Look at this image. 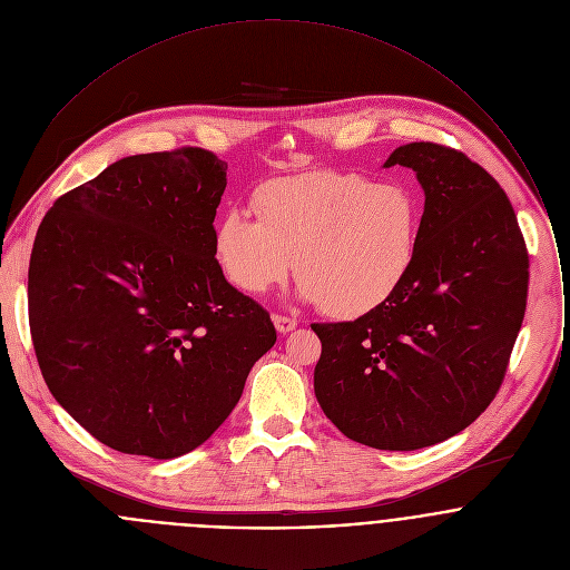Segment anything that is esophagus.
Returning a JSON list of instances; mask_svg holds the SVG:
<instances>
[{
    "mask_svg": "<svg viewBox=\"0 0 570 570\" xmlns=\"http://www.w3.org/2000/svg\"><path fill=\"white\" fill-rule=\"evenodd\" d=\"M274 325H276L278 333H289V331H294V328L298 326V321H296V318H289V316L276 314V316H274Z\"/></svg>",
    "mask_w": 570,
    "mask_h": 570,
    "instance_id": "obj_1",
    "label": "esophagus"
}]
</instances>
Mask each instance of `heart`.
<instances>
[{
  "label": "heart",
  "mask_w": 570,
  "mask_h": 570,
  "mask_svg": "<svg viewBox=\"0 0 570 570\" xmlns=\"http://www.w3.org/2000/svg\"><path fill=\"white\" fill-rule=\"evenodd\" d=\"M254 210L258 219L228 210L215 226L224 276L261 296L296 263L303 298L346 321L380 309L406 283L423 224V204L404 184L333 170L263 184Z\"/></svg>",
  "instance_id": "obj_1"
}]
</instances>
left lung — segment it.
<instances>
[{"instance_id":"left-lung-1","label":"left lung","mask_w":570,"mask_h":570,"mask_svg":"<svg viewBox=\"0 0 570 570\" xmlns=\"http://www.w3.org/2000/svg\"><path fill=\"white\" fill-rule=\"evenodd\" d=\"M416 173L423 224L406 283L353 323L312 325L323 342L318 404L377 450L441 443L485 412L504 380L529 292V252L500 184L463 151L410 142L384 166Z\"/></svg>"}]
</instances>
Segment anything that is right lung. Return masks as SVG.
<instances>
[{
  "instance_id": "add662e5",
  "label": "right lung",
  "mask_w": 570,
  "mask_h": 570,
  "mask_svg": "<svg viewBox=\"0 0 570 570\" xmlns=\"http://www.w3.org/2000/svg\"><path fill=\"white\" fill-rule=\"evenodd\" d=\"M226 168L199 147L129 156L61 195L37 230L28 318L41 375L122 454L202 445L276 342L215 258Z\"/></svg>"
}]
</instances>
